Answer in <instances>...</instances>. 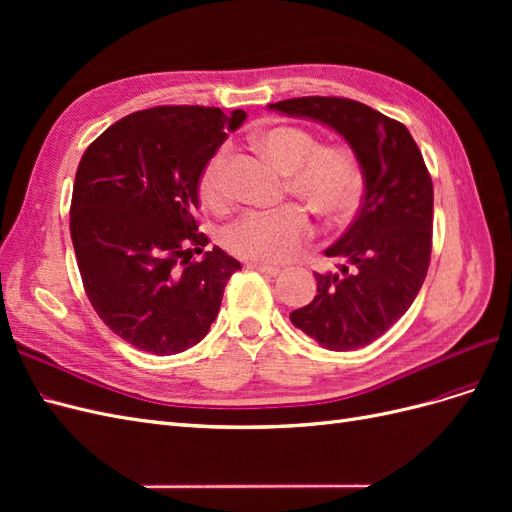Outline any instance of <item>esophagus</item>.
Returning a JSON list of instances; mask_svg holds the SVG:
<instances>
[{
	"label": "esophagus",
	"instance_id": "esophagus-1",
	"mask_svg": "<svg viewBox=\"0 0 512 512\" xmlns=\"http://www.w3.org/2000/svg\"><path fill=\"white\" fill-rule=\"evenodd\" d=\"M250 267H252V269H256V271H260V273H265V275H271V277H275V275H280V273H282V269H280V267H271V265H265V262H252Z\"/></svg>",
	"mask_w": 512,
	"mask_h": 512
}]
</instances>
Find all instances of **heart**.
I'll list each match as a JSON object with an SVG mask.
<instances>
[{
	"instance_id": "b5f03b06",
	"label": "heart",
	"mask_w": 512,
	"mask_h": 512,
	"mask_svg": "<svg viewBox=\"0 0 512 512\" xmlns=\"http://www.w3.org/2000/svg\"><path fill=\"white\" fill-rule=\"evenodd\" d=\"M262 153L282 170L286 192L327 220H344L359 205L363 175L354 151L346 145H320L316 136L299 128L277 126L258 134ZM226 149L213 153L198 177V194L211 209L230 200ZM312 237V222L301 207L247 211L226 226V250L256 262H286Z\"/></svg>"
}]
</instances>
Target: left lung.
Returning a JSON list of instances; mask_svg holds the SVG:
<instances>
[{
    "mask_svg": "<svg viewBox=\"0 0 512 512\" xmlns=\"http://www.w3.org/2000/svg\"><path fill=\"white\" fill-rule=\"evenodd\" d=\"M277 113L324 123L354 151L365 196L354 222L331 247L339 273H314L318 294L290 320L327 350L374 342L408 312L429 269L433 183L404 123L348 98H292Z\"/></svg>",
    "mask_w": 512,
    "mask_h": 512,
    "instance_id": "left-lung-1",
    "label": "left lung"
}]
</instances>
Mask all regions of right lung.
<instances>
[{
  "mask_svg": "<svg viewBox=\"0 0 512 512\" xmlns=\"http://www.w3.org/2000/svg\"><path fill=\"white\" fill-rule=\"evenodd\" d=\"M235 108L156 106L119 119L83 153L70 237L87 299L130 346L168 356L196 346L220 312L241 262L196 232L198 177L228 132Z\"/></svg>",
  "mask_w": 512,
  "mask_h": 512,
  "instance_id": "add662e5",
  "label": "right lung"
}]
</instances>
